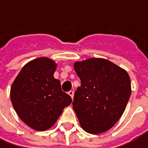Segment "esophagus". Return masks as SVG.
Listing matches in <instances>:
<instances>
[{
	"instance_id": "obj_1",
	"label": "esophagus",
	"mask_w": 148,
	"mask_h": 148,
	"mask_svg": "<svg viewBox=\"0 0 148 148\" xmlns=\"http://www.w3.org/2000/svg\"><path fill=\"white\" fill-rule=\"evenodd\" d=\"M68 93H69V95L71 97V99H74V91H73V90H70Z\"/></svg>"
}]
</instances>
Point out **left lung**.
Listing matches in <instances>:
<instances>
[{
  "label": "left lung",
  "instance_id": "obj_1",
  "mask_svg": "<svg viewBox=\"0 0 148 148\" xmlns=\"http://www.w3.org/2000/svg\"><path fill=\"white\" fill-rule=\"evenodd\" d=\"M81 86L74 93L73 108L81 127L91 134L112 128L122 117L131 95L127 72L102 58L74 64Z\"/></svg>",
  "mask_w": 148,
  "mask_h": 148
}]
</instances>
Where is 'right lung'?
I'll return each instance as SVG.
<instances>
[{"label": "right lung", "mask_w": 148, "mask_h": 148, "mask_svg": "<svg viewBox=\"0 0 148 148\" xmlns=\"http://www.w3.org/2000/svg\"><path fill=\"white\" fill-rule=\"evenodd\" d=\"M57 64L40 57L25 64L10 88V100L17 115L36 131L55 125L72 99L61 90L60 81L54 77Z\"/></svg>", "instance_id": "1"}]
</instances>
